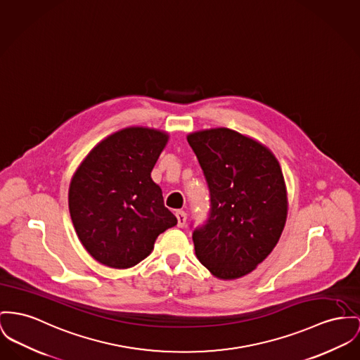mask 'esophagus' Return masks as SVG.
Wrapping results in <instances>:
<instances>
[{"mask_svg": "<svg viewBox=\"0 0 360 360\" xmlns=\"http://www.w3.org/2000/svg\"><path fill=\"white\" fill-rule=\"evenodd\" d=\"M176 217H177V226L183 228L187 222V213L183 210H179V212H176Z\"/></svg>", "mask_w": 360, "mask_h": 360, "instance_id": "esophagus-1", "label": "esophagus"}]
</instances>
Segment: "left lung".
<instances>
[{"label": "left lung", "mask_w": 360, "mask_h": 360, "mask_svg": "<svg viewBox=\"0 0 360 360\" xmlns=\"http://www.w3.org/2000/svg\"><path fill=\"white\" fill-rule=\"evenodd\" d=\"M210 190V214L195 228L196 258L221 280L251 273L278 243L288 213L287 187L274 154L229 128L187 136Z\"/></svg>", "instance_id": "8db88e82"}]
</instances>
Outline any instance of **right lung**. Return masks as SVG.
Segmentation results:
<instances>
[{
	"label": "right lung",
	"instance_id": "obj_1",
	"mask_svg": "<svg viewBox=\"0 0 360 360\" xmlns=\"http://www.w3.org/2000/svg\"><path fill=\"white\" fill-rule=\"evenodd\" d=\"M168 139L160 129L124 128L96 144L73 173L70 214L77 238L99 264H139L160 233L177 224L151 179Z\"/></svg>",
	"mask_w": 360,
	"mask_h": 360
}]
</instances>
